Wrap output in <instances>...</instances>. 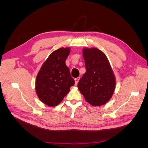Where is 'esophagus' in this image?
<instances>
[{"label":"esophagus","mask_w":148,"mask_h":148,"mask_svg":"<svg viewBox=\"0 0 148 148\" xmlns=\"http://www.w3.org/2000/svg\"><path fill=\"white\" fill-rule=\"evenodd\" d=\"M79 79H80V78H79V77H78V78H75V84H78V82H79Z\"/></svg>","instance_id":"1"}]
</instances>
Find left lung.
<instances>
[{"label": "left lung", "instance_id": "obj_1", "mask_svg": "<svg viewBox=\"0 0 148 148\" xmlns=\"http://www.w3.org/2000/svg\"><path fill=\"white\" fill-rule=\"evenodd\" d=\"M83 54L86 73L79 79L78 88L84 99L93 106L108 102L115 88V78L106 56L97 48H85Z\"/></svg>", "mask_w": 148, "mask_h": 148}]
</instances>
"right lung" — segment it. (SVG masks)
Masks as SVG:
<instances>
[{
  "label": "right lung",
  "instance_id": "right-lung-1",
  "mask_svg": "<svg viewBox=\"0 0 148 148\" xmlns=\"http://www.w3.org/2000/svg\"><path fill=\"white\" fill-rule=\"evenodd\" d=\"M70 48L62 47L53 51L42 65L36 81V91L44 104L54 107L63 100L75 84L65 60Z\"/></svg>",
  "mask_w": 148,
  "mask_h": 148
}]
</instances>
